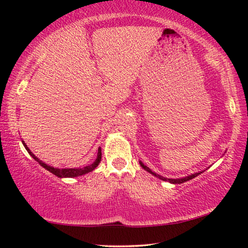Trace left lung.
<instances>
[{
	"label": "left lung",
	"mask_w": 248,
	"mask_h": 248,
	"mask_svg": "<svg viewBox=\"0 0 248 248\" xmlns=\"http://www.w3.org/2000/svg\"><path fill=\"white\" fill-rule=\"evenodd\" d=\"M140 165L143 167V169L146 170V171H149V173H151L152 175H154V176H156L157 178H159V179H162V180H165V182H170V183H171V184H183V183H185V182H187V180H190V179H192V178H195L196 176H198L199 174H201L202 173V171H201V173H196V174H192V175H189V176H187V177H184V178H176V179H171V178H166V177H163V176H161V175H158V174H156V173H154V171H152L151 170L148 166H145L143 163L142 162H140Z\"/></svg>",
	"instance_id": "1"
}]
</instances>
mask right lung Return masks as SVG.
<instances>
[{
    "mask_svg": "<svg viewBox=\"0 0 248 248\" xmlns=\"http://www.w3.org/2000/svg\"><path fill=\"white\" fill-rule=\"evenodd\" d=\"M22 142H23V144L25 146V149L27 150V152L31 154V156L35 158L41 166L45 167L46 170H48L50 173H52L56 176H58V177H78V176H82V175L86 174V173H90V171L94 170L96 167L98 166L100 159H102V150H100V148H99L98 153H97V158L95 159V162L93 163V164L83 167V169H54V167H52V166H49L47 164H45L43 161H40L38 157H36L35 155L31 153V151L28 149V146L25 144V142L24 141H22Z\"/></svg>",
    "mask_w": 248,
    "mask_h": 248,
    "instance_id": "1",
    "label": "right lung"
}]
</instances>
